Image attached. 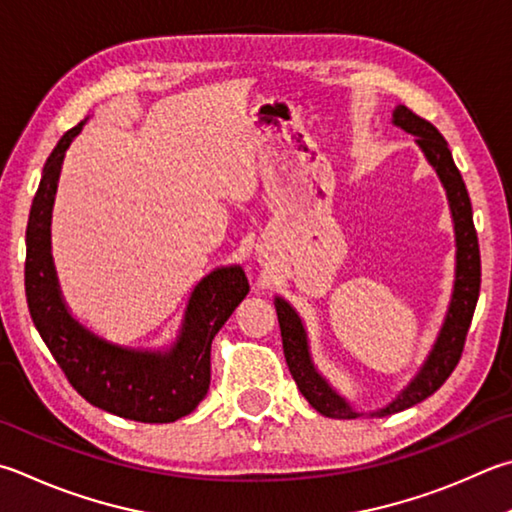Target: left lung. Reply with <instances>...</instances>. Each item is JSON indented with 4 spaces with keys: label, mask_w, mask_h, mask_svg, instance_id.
Here are the masks:
<instances>
[{
    "label": "left lung",
    "mask_w": 512,
    "mask_h": 512,
    "mask_svg": "<svg viewBox=\"0 0 512 512\" xmlns=\"http://www.w3.org/2000/svg\"><path fill=\"white\" fill-rule=\"evenodd\" d=\"M392 123L405 129L407 134L416 136V145L421 147L427 163H430L448 194L452 221H454V239H457V268H454V291L448 306V315L439 331L430 356L423 362L421 371L416 378L398 394L392 403L385 405L383 410L376 412H358L333 389L327 378L315 369L311 353H309V338H306L302 318L295 309L282 297H275L277 320H280L282 345L288 371L297 383L302 396L311 403L322 416L329 418H358V416H389L403 412L407 407L425 401L432 396L445 380L450 378L454 367L459 365L463 345L475 315V306L479 300L481 286V257H479V241L475 221H472V206L466 190V183L461 179V172L454 165L452 152L445 138L439 134L432 123L425 118L416 116L412 109L398 105L394 109Z\"/></svg>",
    "instance_id": "8db88e82"
}]
</instances>
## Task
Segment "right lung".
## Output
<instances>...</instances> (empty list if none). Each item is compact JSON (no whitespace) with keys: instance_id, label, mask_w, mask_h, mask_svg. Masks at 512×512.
<instances>
[{"instance_id":"obj_1","label":"right lung","mask_w":512,"mask_h":512,"mask_svg":"<svg viewBox=\"0 0 512 512\" xmlns=\"http://www.w3.org/2000/svg\"><path fill=\"white\" fill-rule=\"evenodd\" d=\"M85 120L64 134L44 163L26 226L24 286L35 329L73 389L109 414L141 423L188 416L210 387V345L248 295L241 266H224L194 286L181 333L167 351L129 349L82 327L62 300L51 257V210L64 152Z\"/></svg>"}]
</instances>
